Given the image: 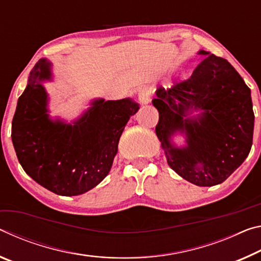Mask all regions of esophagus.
I'll return each instance as SVG.
<instances>
[{
    "label": "esophagus",
    "instance_id": "34e87169",
    "mask_svg": "<svg viewBox=\"0 0 261 261\" xmlns=\"http://www.w3.org/2000/svg\"><path fill=\"white\" fill-rule=\"evenodd\" d=\"M138 97H139V100L141 104H148V102H150L151 100V91L150 89L148 87H142L139 90L138 93Z\"/></svg>",
    "mask_w": 261,
    "mask_h": 261
}]
</instances>
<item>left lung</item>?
Segmentation results:
<instances>
[{"label": "left lung", "instance_id": "obj_1", "mask_svg": "<svg viewBox=\"0 0 261 261\" xmlns=\"http://www.w3.org/2000/svg\"><path fill=\"white\" fill-rule=\"evenodd\" d=\"M204 59L191 77L165 90L160 87L152 105L159 110L156 135L171 169L194 185L223 182L249 156L254 113L251 90L227 60L199 50ZM193 110L196 117L188 118ZM180 131L187 146L170 138Z\"/></svg>", "mask_w": 261, "mask_h": 261}]
</instances>
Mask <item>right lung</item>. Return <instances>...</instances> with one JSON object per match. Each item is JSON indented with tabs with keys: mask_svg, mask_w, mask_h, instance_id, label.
<instances>
[{
	"mask_svg": "<svg viewBox=\"0 0 261 261\" xmlns=\"http://www.w3.org/2000/svg\"><path fill=\"white\" fill-rule=\"evenodd\" d=\"M50 66L41 59L30 72L12 119V143L34 181L55 194L80 195L108 176L125 126L140 108L130 98L96 99L72 123L50 120L41 84L52 79Z\"/></svg>",
	"mask_w": 261,
	"mask_h": 261,
	"instance_id": "right-lung-1",
	"label": "right lung"
}]
</instances>
